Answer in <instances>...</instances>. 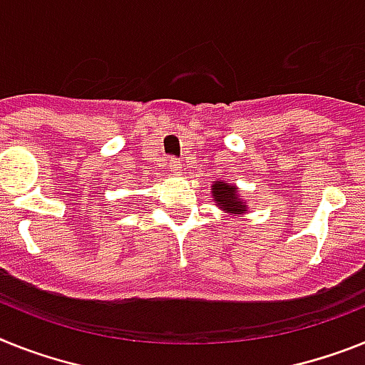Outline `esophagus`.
<instances>
[{
    "label": "esophagus",
    "instance_id": "34e87169",
    "mask_svg": "<svg viewBox=\"0 0 365 365\" xmlns=\"http://www.w3.org/2000/svg\"><path fill=\"white\" fill-rule=\"evenodd\" d=\"M168 168H170V171L173 175H180V173H182V164H180V160H177V158H170Z\"/></svg>",
    "mask_w": 365,
    "mask_h": 365
}]
</instances>
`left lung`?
Instances as JSON below:
<instances>
[{"label":"left lung","mask_w":365,"mask_h":365,"mask_svg":"<svg viewBox=\"0 0 365 365\" xmlns=\"http://www.w3.org/2000/svg\"><path fill=\"white\" fill-rule=\"evenodd\" d=\"M210 190H212V201L223 212L230 214V216H244L249 210L247 203L242 199L240 188L236 185H230L227 180H214Z\"/></svg>","instance_id":"left-lung-1"}]
</instances>
